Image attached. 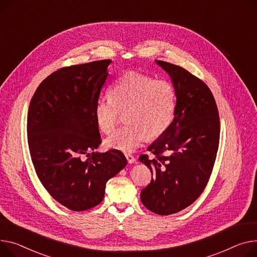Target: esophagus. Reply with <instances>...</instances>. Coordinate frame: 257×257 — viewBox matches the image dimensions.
I'll return each mask as SVG.
<instances>
[{
    "label": "esophagus",
    "mask_w": 257,
    "mask_h": 257,
    "mask_svg": "<svg viewBox=\"0 0 257 257\" xmlns=\"http://www.w3.org/2000/svg\"><path fill=\"white\" fill-rule=\"evenodd\" d=\"M126 158H127V161H128V163H130V164H132V163H134L135 162V158L132 156V155H130V154H126Z\"/></svg>",
    "instance_id": "1"
}]
</instances>
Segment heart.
<instances>
[{
    "mask_svg": "<svg viewBox=\"0 0 257 257\" xmlns=\"http://www.w3.org/2000/svg\"><path fill=\"white\" fill-rule=\"evenodd\" d=\"M177 106L174 85L166 80L129 72L119 77L110 90V97H100L94 106L99 129L110 133L126 112L128 125L115 130L104 141L108 149L131 153L148 139H156L172 124Z\"/></svg>",
    "mask_w": 257,
    "mask_h": 257,
    "instance_id": "heart-1",
    "label": "heart"
}]
</instances>
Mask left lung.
<instances>
[{
  "label": "left lung",
  "instance_id": "1",
  "mask_svg": "<svg viewBox=\"0 0 257 257\" xmlns=\"http://www.w3.org/2000/svg\"><path fill=\"white\" fill-rule=\"evenodd\" d=\"M155 62L173 82L177 106L168 129L148 148L157 158L140 157L152 173L141 199L153 213L166 216L190 206L203 191L217 155L220 121L206 83L180 66ZM164 151L167 157L161 155Z\"/></svg>",
  "mask_w": 257,
  "mask_h": 257
}]
</instances>
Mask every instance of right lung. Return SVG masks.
I'll use <instances>...</instances> for the list:
<instances>
[{"label":"right lung","mask_w":257,"mask_h":257,"mask_svg":"<svg viewBox=\"0 0 257 257\" xmlns=\"http://www.w3.org/2000/svg\"><path fill=\"white\" fill-rule=\"evenodd\" d=\"M110 63L94 61L51 73L29 107L28 143L36 174L51 196L76 212L103 200L107 181L127 165L121 151H95L101 138L94 106ZM82 155L89 158L82 161Z\"/></svg>","instance_id":"add662e5"}]
</instances>
